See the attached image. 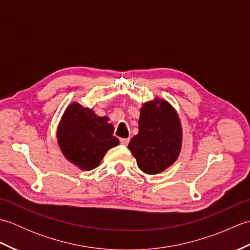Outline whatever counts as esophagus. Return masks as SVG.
Listing matches in <instances>:
<instances>
[{"label": "esophagus", "instance_id": "34e87169", "mask_svg": "<svg viewBox=\"0 0 250 250\" xmlns=\"http://www.w3.org/2000/svg\"><path fill=\"white\" fill-rule=\"evenodd\" d=\"M130 142V139H120V144H122L124 146H128Z\"/></svg>", "mask_w": 250, "mask_h": 250}]
</instances>
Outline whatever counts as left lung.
Listing matches in <instances>:
<instances>
[{
	"mask_svg": "<svg viewBox=\"0 0 250 250\" xmlns=\"http://www.w3.org/2000/svg\"><path fill=\"white\" fill-rule=\"evenodd\" d=\"M182 139L177 113L167 101L156 98L141 108L139 133L132 137L128 147L142 171L155 175L176 161Z\"/></svg>",
	"mask_w": 250,
	"mask_h": 250,
	"instance_id": "obj_1",
	"label": "left lung"
}]
</instances>
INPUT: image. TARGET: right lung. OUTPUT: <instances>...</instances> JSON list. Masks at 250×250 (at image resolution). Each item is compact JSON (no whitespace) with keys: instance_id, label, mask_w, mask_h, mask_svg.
<instances>
[{"instance_id":"obj_1","label":"right lung","mask_w":250,"mask_h":250,"mask_svg":"<svg viewBox=\"0 0 250 250\" xmlns=\"http://www.w3.org/2000/svg\"><path fill=\"white\" fill-rule=\"evenodd\" d=\"M107 117L74 102L67 106L58 126V144L68 161L83 171H91L108 149L119 144Z\"/></svg>"}]
</instances>
